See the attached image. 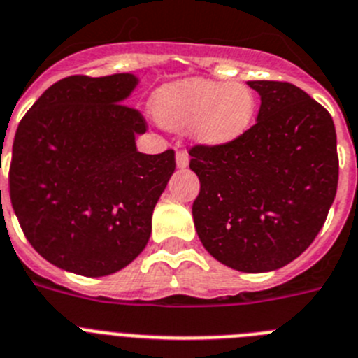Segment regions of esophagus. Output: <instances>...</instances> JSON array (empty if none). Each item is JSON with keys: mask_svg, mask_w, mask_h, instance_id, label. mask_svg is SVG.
<instances>
[{"mask_svg": "<svg viewBox=\"0 0 358 358\" xmlns=\"http://www.w3.org/2000/svg\"><path fill=\"white\" fill-rule=\"evenodd\" d=\"M176 163L179 169H186L189 163V157H188V152H185V150H177L176 154Z\"/></svg>", "mask_w": 358, "mask_h": 358, "instance_id": "obj_1", "label": "esophagus"}]
</instances>
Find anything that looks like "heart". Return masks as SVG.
Here are the masks:
<instances>
[{
	"mask_svg": "<svg viewBox=\"0 0 358 358\" xmlns=\"http://www.w3.org/2000/svg\"><path fill=\"white\" fill-rule=\"evenodd\" d=\"M154 113L170 129H185L193 124L196 142L204 145H225L250 127L255 97L245 85L192 78L157 92Z\"/></svg>",
	"mask_w": 358,
	"mask_h": 358,
	"instance_id": "1",
	"label": "heart"
}]
</instances>
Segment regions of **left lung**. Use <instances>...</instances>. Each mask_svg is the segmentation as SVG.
Segmentation results:
<instances>
[{
  "label": "left lung",
  "mask_w": 358,
  "mask_h": 358,
  "mask_svg": "<svg viewBox=\"0 0 358 358\" xmlns=\"http://www.w3.org/2000/svg\"><path fill=\"white\" fill-rule=\"evenodd\" d=\"M261 96L257 122L225 145H193L201 192L193 222L225 266L262 273L306 252L323 227L339 181L330 113L287 81H248Z\"/></svg>",
  "instance_id": "8db88e82"
}]
</instances>
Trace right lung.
<instances>
[{
	"mask_svg": "<svg viewBox=\"0 0 358 358\" xmlns=\"http://www.w3.org/2000/svg\"><path fill=\"white\" fill-rule=\"evenodd\" d=\"M133 74L57 81L15 131L10 201L31 247L83 277L122 270L145 248L176 152L142 154L143 115L124 104Z\"/></svg>",
	"mask_w": 358,
	"mask_h": 358,
	"instance_id": "obj_1",
	"label": "right lung"
}]
</instances>
